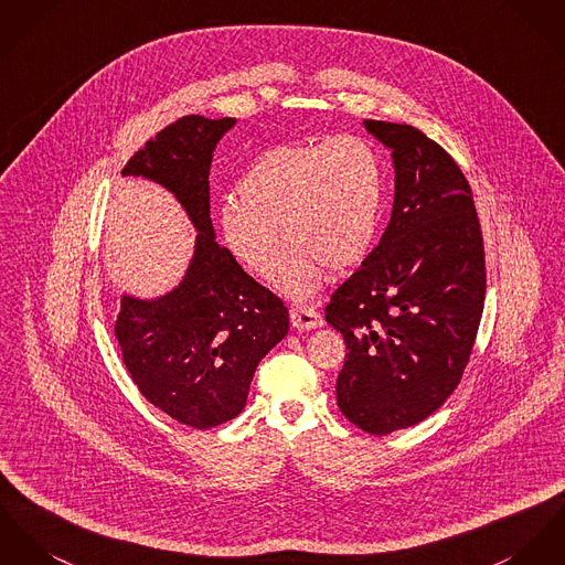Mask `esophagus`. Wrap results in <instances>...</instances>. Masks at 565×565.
Masks as SVG:
<instances>
[{"mask_svg": "<svg viewBox=\"0 0 565 565\" xmlns=\"http://www.w3.org/2000/svg\"><path fill=\"white\" fill-rule=\"evenodd\" d=\"M290 322L297 331H309V329L322 327V316L318 311H313L311 307H292Z\"/></svg>", "mask_w": 565, "mask_h": 565, "instance_id": "34e87169", "label": "esophagus"}]
</instances>
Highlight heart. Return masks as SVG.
Returning <instances> with one entry per match:
<instances>
[{
	"instance_id": "b5f03b06",
	"label": "heart",
	"mask_w": 565,
	"mask_h": 565,
	"mask_svg": "<svg viewBox=\"0 0 565 565\" xmlns=\"http://www.w3.org/2000/svg\"><path fill=\"white\" fill-rule=\"evenodd\" d=\"M238 189L243 200L225 198L218 206L223 243L249 273L273 279L286 238L292 249L281 288L290 297H309L324 268L342 273L372 249L383 204V168L363 137L340 135L268 148Z\"/></svg>"
}]
</instances>
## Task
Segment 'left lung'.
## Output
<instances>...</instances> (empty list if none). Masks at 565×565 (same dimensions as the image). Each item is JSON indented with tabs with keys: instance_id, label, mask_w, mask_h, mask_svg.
<instances>
[{
	"instance_id": "8db88e82",
	"label": "left lung",
	"mask_w": 565,
	"mask_h": 565,
	"mask_svg": "<svg viewBox=\"0 0 565 565\" xmlns=\"http://www.w3.org/2000/svg\"><path fill=\"white\" fill-rule=\"evenodd\" d=\"M365 129L393 154V213L324 316L348 348L338 406L383 436L424 422L458 387L483 311L486 254L471 184L449 152L411 125Z\"/></svg>"
}]
</instances>
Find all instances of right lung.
<instances>
[{
	"label": "right lung",
	"mask_w": 565,
	"mask_h": 565,
	"mask_svg": "<svg viewBox=\"0 0 565 565\" xmlns=\"http://www.w3.org/2000/svg\"><path fill=\"white\" fill-rule=\"evenodd\" d=\"M234 118H178L150 137L122 175L170 189L198 230L184 281L168 297H125L116 320L122 361L141 395L178 424L209 430L234 419L262 356L288 333V309L215 241L209 174Z\"/></svg>",
	"instance_id": "obj_1"
}]
</instances>
